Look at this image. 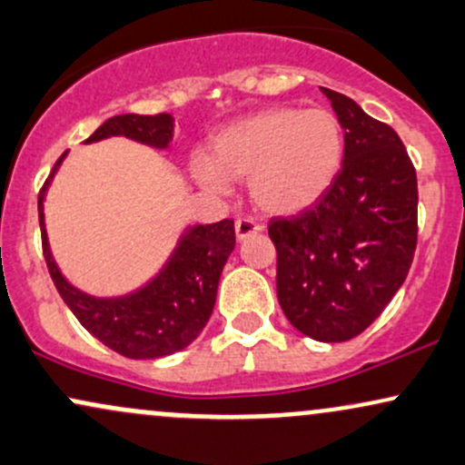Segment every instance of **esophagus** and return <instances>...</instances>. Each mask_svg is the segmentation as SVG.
I'll use <instances>...</instances> for the list:
<instances>
[{"label": "esophagus", "instance_id": "34e87169", "mask_svg": "<svg viewBox=\"0 0 465 465\" xmlns=\"http://www.w3.org/2000/svg\"><path fill=\"white\" fill-rule=\"evenodd\" d=\"M261 231V223L254 222L252 217H239L237 222H234V234H237L239 242H243V239H248L250 234H256Z\"/></svg>", "mask_w": 465, "mask_h": 465}]
</instances>
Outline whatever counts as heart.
<instances>
[{
  "instance_id": "obj_1",
  "label": "heart",
  "mask_w": 465,
  "mask_h": 465,
  "mask_svg": "<svg viewBox=\"0 0 465 465\" xmlns=\"http://www.w3.org/2000/svg\"><path fill=\"white\" fill-rule=\"evenodd\" d=\"M346 154L343 128L326 108L272 106L222 128L211 154L191 158L204 189L228 193L250 178V195L274 215L309 209L332 187Z\"/></svg>"
}]
</instances>
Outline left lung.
I'll use <instances>...</instances> for the list:
<instances>
[{"label":"left lung","instance_id":"8db88e82","mask_svg":"<svg viewBox=\"0 0 465 465\" xmlns=\"http://www.w3.org/2000/svg\"><path fill=\"white\" fill-rule=\"evenodd\" d=\"M346 154L332 187L309 209L270 222L276 296L293 329L348 341L402 287L418 243V178L394 128L341 93L324 89Z\"/></svg>","mask_w":465,"mask_h":465}]
</instances>
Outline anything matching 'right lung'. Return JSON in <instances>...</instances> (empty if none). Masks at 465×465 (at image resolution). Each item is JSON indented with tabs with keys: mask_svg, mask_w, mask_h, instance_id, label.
Returning a JSON list of instances; mask_svg holds the SVG:
<instances>
[{
	"mask_svg": "<svg viewBox=\"0 0 465 465\" xmlns=\"http://www.w3.org/2000/svg\"><path fill=\"white\" fill-rule=\"evenodd\" d=\"M111 136H125L136 143L165 150L173 136V117L169 113L117 114L106 119L84 143ZM64 156L67 152L58 158L38 193L43 256L60 298L93 337L128 359H158L187 348L204 329L215 307L222 270L234 250V222L187 226L167 263L143 287L125 296H89L63 276L47 242L43 202Z\"/></svg>",
	"mask_w": 465,
	"mask_h": 465,
	"instance_id": "1",
	"label": "right lung"
}]
</instances>
